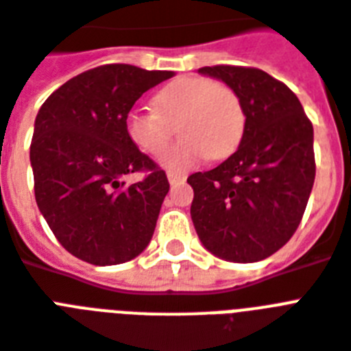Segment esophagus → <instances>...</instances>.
<instances>
[{
	"label": "esophagus",
	"mask_w": 351,
	"mask_h": 351,
	"mask_svg": "<svg viewBox=\"0 0 351 351\" xmlns=\"http://www.w3.org/2000/svg\"><path fill=\"white\" fill-rule=\"evenodd\" d=\"M167 180H169L171 186H175V184H180V182L186 180V175L175 173V171H169V173H167Z\"/></svg>",
	"instance_id": "esophagus-1"
}]
</instances>
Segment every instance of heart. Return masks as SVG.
<instances>
[{
	"mask_svg": "<svg viewBox=\"0 0 351 351\" xmlns=\"http://www.w3.org/2000/svg\"><path fill=\"white\" fill-rule=\"evenodd\" d=\"M154 109L134 107L127 112L125 132L140 151L160 154L178 121L180 142L160 156L171 171L193 169L208 156L226 158L244 134L245 114L231 87L204 76H180L154 95Z\"/></svg>",
	"mask_w": 351,
	"mask_h": 351,
	"instance_id": "obj_1",
	"label": "heart"
}]
</instances>
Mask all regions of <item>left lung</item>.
<instances>
[{"mask_svg": "<svg viewBox=\"0 0 351 351\" xmlns=\"http://www.w3.org/2000/svg\"><path fill=\"white\" fill-rule=\"evenodd\" d=\"M239 95L245 125L239 149L187 178L191 219L204 247L230 262H258L282 247L304 215L315 180L313 125L289 87L261 69H198Z\"/></svg>", "mask_w": 351, "mask_h": 351, "instance_id": "left-lung-1", "label": "left lung"}]
</instances>
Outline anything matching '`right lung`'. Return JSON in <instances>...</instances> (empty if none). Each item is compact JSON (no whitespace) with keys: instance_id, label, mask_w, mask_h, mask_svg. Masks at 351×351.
<instances>
[{"instance_id":"right-lung-1","label":"right lung","mask_w":351,"mask_h":351,"mask_svg":"<svg viewBox=\"0 0 351 351\" xmlns=\"http://www.w3.org/2000/svg\"><path fill=\"white\" fill-rule=\"evenodd\" d=\"M173 71L112 63L74 76L38 111L30 143L36 204L58 242L95 266L142 253L169 191L167 176L125 132L134 101ZM142 170L140 182L123 176Z\"/></svg>"}]
</instances>
